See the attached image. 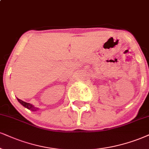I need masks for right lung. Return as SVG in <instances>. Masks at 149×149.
<instances>
[{
    "mask_svg": "<svg viewBox=\"0 0 149 149\" xmlns=\"http://www.w3.org/2000/svg\"><path fill=\"white\" fill-rule=\"evenodd\" d=\"M17 100L18 101V102H20V104H22V105H23L24 107L27 108V109L30 110V111H38V108L34 107V106L32 105V104H30V103H27V102H23V101L21 100H20V99H17Z\"/></svg>",
    "mask_w": 149,
    "mask_h": 149,
    "instance_id": "obj_1",
    "label": "right lung"
}]
</instances>
